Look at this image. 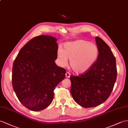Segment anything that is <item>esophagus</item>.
<instances>
[{
	"instance_id": "1",
	"label": "esophagus",
	"mask_w": 128,
	"mask_h": 128,
	"mask_svg": "<svg viewBox=\"0 0 128 128\" xmlns=\"http://www.w3.org/2000/svg\"><path fill=\"white\" fill-rule=\"evenodd\" d=\"M70 74L69 72H67L66 73V78H70Z\"/></svg>"
}]
</instances>
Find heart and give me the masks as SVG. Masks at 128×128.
<instances>
[{
	"label": "heart",
	"mask_w": 128,
	"mask_h": 128,
	"mask_svg": "<svg viewBox=\"0 0 128 128\" xmlns=\"http://www.w3.org/2000/svg\"><path fill=\"white\" fill-rule=\"evenodd\" d=\"M98 54V46L94 43L78 40L64 44V50L59 48L58 58L62 66H66L68 59L74 72L82 74L91 69L97 59Z\"/></svg>",
	"instance_id": "1"
}]
</instances>
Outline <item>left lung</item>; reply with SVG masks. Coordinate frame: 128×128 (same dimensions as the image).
Returning <instances> with one entry per match:
<instances>
[{
  "instance_id": "obj_1",
  "label": "left lung",
  "mask_w": 128,
  "mask_h": 128,
  "mask_svg": "<svg viewBox=\"0 0 128 128\" xmlns=\"http://www.w3.org/2000/svg\"><path fill=\"white\" fill-rule=\"evenodd\" d=\"M99 54L94 64L79 76H70V93L74 100L83 108L97 106L109 97L117 78L116 58L109 46L96 37Z\"/></svg>"
}]
</instances>
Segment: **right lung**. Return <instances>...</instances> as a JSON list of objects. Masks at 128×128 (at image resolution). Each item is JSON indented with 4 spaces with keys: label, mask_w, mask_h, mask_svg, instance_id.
<instances>
[{
    "label": "right lung",
    "mask_w": 128,
    "mask_h": 128,
    "mask_svg": "<svg viewBox=\"0 0 128 128\" xmlns=\"http://www.w3.org/2000/svg\"><path fill=\"white\" fill-rule=\"evenodd\" d=\"M57 39L40 35L22 48L12 67V82L18 99L25 107L37 111L45 109L54 98V90L66 71L58 66Z\"/></svg>",
    "instance_id": "obj_1"
}]
</instances>
